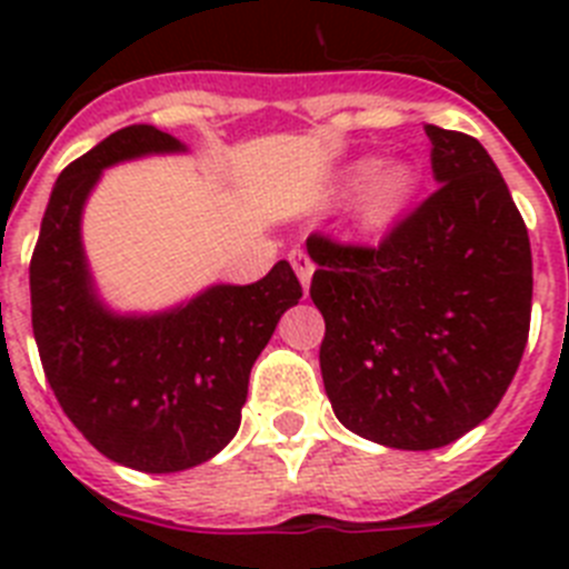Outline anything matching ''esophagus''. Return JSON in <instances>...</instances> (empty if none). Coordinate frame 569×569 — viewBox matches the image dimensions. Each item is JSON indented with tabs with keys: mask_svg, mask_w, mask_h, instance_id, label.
I'll use <instances>...</instances> for the list:
<instances>
[{
	"mask_svg": "<svg viewBox=\"0 0 569 569\" xmlns=\"http://www.w3.org/2000/svg\"><path fill=\"white\" fill-rule=\"evenodd\" d=\"M290 264H293L296 276H299L301 288L308 290L310 288V276H313V261H310V256L301 253V250H293V253H290Z\"/></svg>",
	"mask_w": 569,
	"mask_h": 569,
	"instance_id": "34e87169",
	"label": "esophagus"
}]
</instances>
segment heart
Wrapping results in <instances>:
<instances>
[{
    "instance_id": "b5f03b06",
    "label": "heart",
    "mask_w": 569,
    "mask_h": 569,
    "mask_svg": "<svg viewBox=\"0 0 569 569\" xmlns=\"http://www.w3.org/2000/svg\"><path fill=\"white\" fill-rule=\"evenodd\" d=\"M353 179H359L356 216L365 224H381L393 219L416 188L413 168L405 162H359L353 168Z\"/></svg>"
}]
</instances>
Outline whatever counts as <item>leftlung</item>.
<instances>
[{"instance_id":"1","label":"left lung","mask_w":569,"mask_h":569,"mask_svg":"<svg viewBox=\"0 0 569 569\" xmlns=\"http://www.w3.org/2000/svg\"><path fill=\"white\" fill-rule=\"evenodd\" d=\"M425 133L439 188L379 248L308 239L336 419L396 450H436L481 425L530 333V239L499 168L472 136Z\"/></svg>"}]
</instances>
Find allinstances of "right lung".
<instances>
[{"label": "right lung", "mask_w": 569, "mask_h": 569, "mask_svg": "<svg viewBox=\"0 0 569 569\" xmlns=\"http://www.w3.org/2000/svg\"><path fill=\"white\" fill-rule=\"evenodd\" d=\"M184 144L153 124L116 130L59 173L30 259V319L64 416L110 461L179 472L233 439L250 367L301 299L288 261L253 284H213L188 305L119 316L93 288L82 210L104 168Z\"/></svg>", "instance_id": "right-lung-1"}]
</instances>
